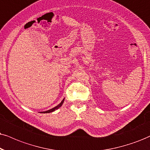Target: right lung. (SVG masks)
Here are the masks:
<instances>
[{"label":"right lung","instance_id":"obj_1","mask_svg":"<svg viewBox=\"0 0 150 150\" xmlns=\"http://www.w3.org/2000/svg\"><path fill=\"white\" fill-rule=\"evenodd\" d=\"M64 99H65V98H64V99L62 100V101L61 102H60V103L59 104V105H58L57 106H56V107H54V108H52V109H49V110H48V111H42V112H40V113H51V112H53V111H55V110L58 109L59 108L62 107V105H63L64 102Z\"/></svg>","mask_w":150,"mask_h":150}]
</instances>
